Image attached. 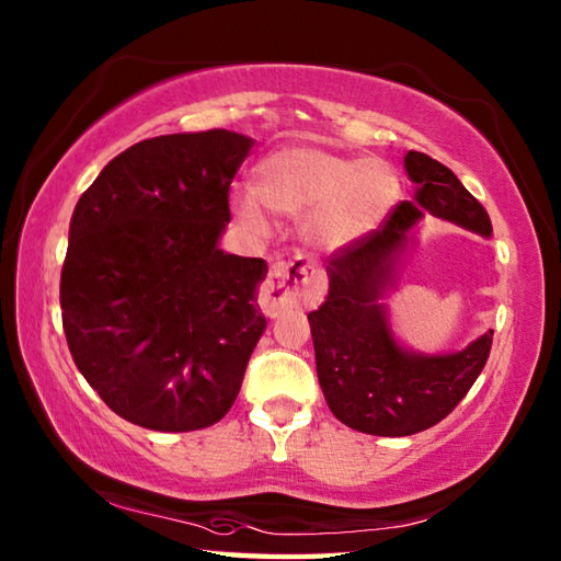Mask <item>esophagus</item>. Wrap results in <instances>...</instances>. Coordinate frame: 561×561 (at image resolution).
<instances>
[{"mask_svg":"<svg viewBox=\"0 0 561 561\" xmlns=\"http://www.w3.org/2000/svg\"><path fill=\"white\" fill-rule=\"evenodd\" d=\"M313 282H316V270L313 262L307 254H297V257L289 262L277 264L270 272V277L262 282L257 304L262 313L267 316H279L291 307H299L301 301H307L313 294Z\"/></svg>","mask_w":561,"mask_h":561,"instance_id":"esophagus-1","label":"esophagus"}]
</instances>
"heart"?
Returning <instances> with one entry per match:
<instances>
[{
	"label": "heart",
	"mask_w": 561,
	"mask_h": 561,
	"mask_svg": "<svg viewBox=\"0 0 561 561\" xmlns=\"http://www.w3.org/2000/svg\"><path fill=\"white\" fill-rule=\"evenodd\" d=\"M252 191L272 213L309 216V238L335 250L370 236L397 206L402 186L385 159L287 145L254 167ZM259 204L252 196L238 198V216L254 230H267V216Z\"/></svg>",
	"instance_id": "heart-1"
}]
</instances>
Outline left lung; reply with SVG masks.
Instances as JSON below:
<instances>
[{"instance_id":"8db88e82","label":"left lung","mask_w":561,"mask_h":561,"mask_svg":"<svg viewBox=\"0 0 561 561\" xmlns=\"http://www.w3.org/2000/svg\"><path fill=\"white\" fill-rule=\"evenodd\" d=\"M407 176L416 183L412 201L370 236L331 254L329 297L309 313L316 373L335 420L375 436H410L439 424L471 390L493 343V331L456 353H416L394 339L385 309L397 260L410 245V230L426 213L491 238L485 208L451 169L407 151Z\"/></svg>"}]
</instances>
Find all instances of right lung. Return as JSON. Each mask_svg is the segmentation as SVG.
<instances>
[{
	"mask_svg": "<svg viewBox=\"0 0 561 561\" xmlns=\"http://www.w3.org/2000/svg\"><path fill=\"white\" fill-rule=\"evenodd\" d=\"M252 145L228 129L139 141L70 218L60 272L70 355L110 410L145 430L222 420L267 329L254 299L267 262L218 248Z\"/></svg>",
	"mask_w": 561,
	"mask_h": 561,
	"instance_id": "add662e5",
	"label": "right lung"
}]
</instances>
